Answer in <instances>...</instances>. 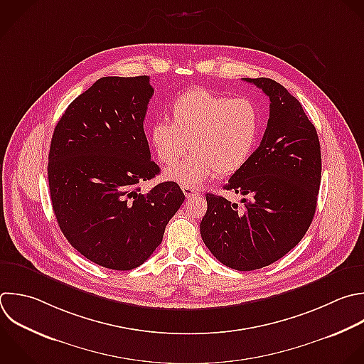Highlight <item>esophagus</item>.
Instances as JSON below:
<instances>
[{
  "instance_id": "esophagus-1",
  "label": "esophagus",
  "mask_w": 364,
  "mask_h": 364,
  "mask_svg": "<svg viewBox=\"0 0 364 364\" xmlns=\"http://www.w3.org/2000/svg\"><path fill=\"white\" fill-rule=\"evenodd\" d=\"M182 192L186 198H196L199 196V191L198 189H193L191 186H182Z\"/></svg>"
}]
</instances>
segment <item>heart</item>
Instances as JSON below:
<instances>
[{
    "label": "heart",
    "instance_id": "obj_1",
    "mask_svg": "<svg viewBox=\"0 0 364 364\" xmlns=\"http://www.w3.org/2000/svg\"><path fill=\"white\" fill-rule=\"evenodd\" d=\"M171 119L151 128V142L159 161L168 166L166 178L183 186H198L215 173L228 176L250 159L260 134V114L249 98H229L205 88L178 95L171 104Z\"/></svg>",
    "mask_w": 364,
    "mask_h": 364
}]
</instances>
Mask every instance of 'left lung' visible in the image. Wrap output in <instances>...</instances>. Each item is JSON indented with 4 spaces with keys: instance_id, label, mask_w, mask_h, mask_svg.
I'll list each match as a JSON object with an SVG mask.
<instances>
[{
    "instance_id": "1",
    "label": "left lung",
    "mask_w": 364,
    "mask_h": 364,
    "mask_svg": "<svg viewBox=\"0 0 364 364\" xmlns=\"http://www.w3.org/2000/svg\"><path fill=\"white\" fill-rule=\"evenodd\" d=\"M270 100L267 128L247 164L223 186L242 208L206 193L200 236L210 253L235 270L272 264L307 232L321 176L320 142L300 102L270 78H245Z\"/></svg>"
}]
</instances>
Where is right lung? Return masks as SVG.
<instances>
[{
	"label": "right lung",
	"instance_id": "add662e5",
	"mask_svg": "<svg viewBox=\"0 0 364 364\" xmlns=\"http://www.w3.org/2000/svg\"><path fill=\"white\" fill-rule=\"evenodd\" d=\"M149 77H104L58 121L48 156L53 209L67 240L112 270L142 264L185 200L175 182L142 192L159 173L144 131Z\"/></svg>",
	"mask_w": 364,
	"mask_h": 364
}]
</instances>
